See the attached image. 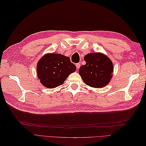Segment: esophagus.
<instances>
[{
    "label": "esophagus",
    "mask_w": 146,
    "mask_h": 146,
    "mask_svg": "<svg viewBox=\"0 0 146 146\" xmlns=\"http://www.w3.org/2000/svg\"><path fill=\"white\" fill-rule=\"evenodd\" d=\"M76 67H77V69H79V68H80V63H77L76 64Z\"/></svg>",
    "instance_id": "34e87169"
}]
</instances>
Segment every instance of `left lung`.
Here are the masks:
<instances>
[{
	"mask_svg": "<svg viewBox=\"0 0 146 146\" xmlns=\"http://www.w3.org/2000/svg\"><path fill=\"white\" fill-rule=\"evenodd\" d=\"M84 60L86 64L80 66L78 72L86 85L93 88L108 85L113 76L111 61L100 53L88 54Z\"/></svg>",
	"mask_w": 146,
	"mask_h": 146,
	"instance_id": "obj_1",
	"label": "left lung"
}]
</instances>
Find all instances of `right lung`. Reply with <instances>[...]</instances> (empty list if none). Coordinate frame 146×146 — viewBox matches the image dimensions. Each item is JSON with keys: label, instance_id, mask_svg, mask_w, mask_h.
<instances>
[{"label": "right lung", "instance_id": "obj_1", "mask_svg": "<svg viewBox=\"0 0 146 146\" xmlns=\"http://www.w3.org/2000/svg\"><path fill=\"white\" fill-rule=\"evenodd\" d=\"M76 66L69 57L61 54H50L42 56L37 64V75L43 86L54 88L61 85Z\"/></svg>", "mask_w": 146, "mask_h": 146}]
</instances>
